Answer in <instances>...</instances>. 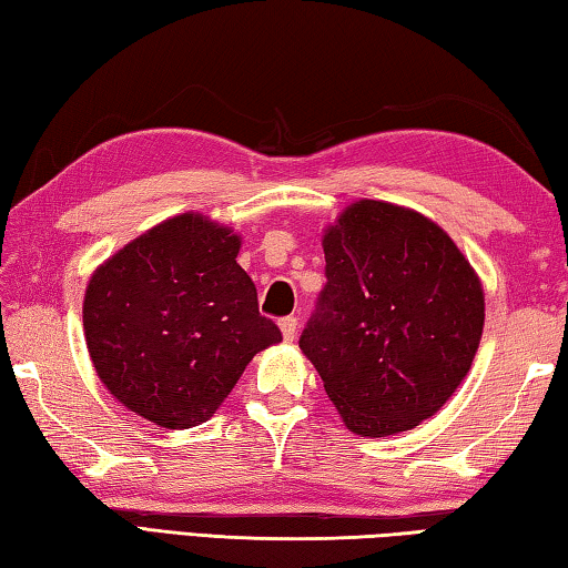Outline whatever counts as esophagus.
Masks as SVG:
<instances>
[{
	"instance_id": "34e87169",
	"label": "esophagus",
	"mask_w": 568,
	"mask_h": 568,
	"mask_svg": "<svg viewBox=\"0 0 568 568\" xmlns=\"http://www.w3.org/2000/svg\"><path fill=\"white\" fill-rule=\"evenodd\" d=\"M277 325H281V333H283L285 343H293L295 333H297V317H293V315L291 317H283Z\"/></svg>"
}]
</instances>
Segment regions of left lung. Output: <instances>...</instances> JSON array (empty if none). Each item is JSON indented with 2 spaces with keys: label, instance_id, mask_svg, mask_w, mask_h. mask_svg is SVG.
I'll return each instance as SVG.
<instances>
[{
  "label": "left lung",
  "instance_id": "left-lung-1",
  "mask_svg": "<svg viewBox=\"0 0 568 568\" xmlns=\"http://www.w3.org/2000/svg\"><path fill=\"white\" fill-rule=\"evenodd\" d=\"M327 285L301 335L345 427L389 437L445 407L484 329L477 271L439 225L387 201L349 203L323 233Z\"/></svg>",
  "mask_w": 568,
  "mask_h": 568
}]
</instances>
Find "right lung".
<instances>
[{"mask_svg":"<svg viewBox=\"0 0 568 568\" xmlns=\"http://www.w3.org/2000/svg\"><path fill=\"white\" fill-rule=\"evenodd\" d=\"M241 235L203 213L161 221L89 277L84 337L113 399L166 429L211 419L261 349L281 343L239 265Z\"/></svg>","mask_w":568,"mask_h":568,"instance_id":"right-lung-1","label":"right lung"}]
</instances>
